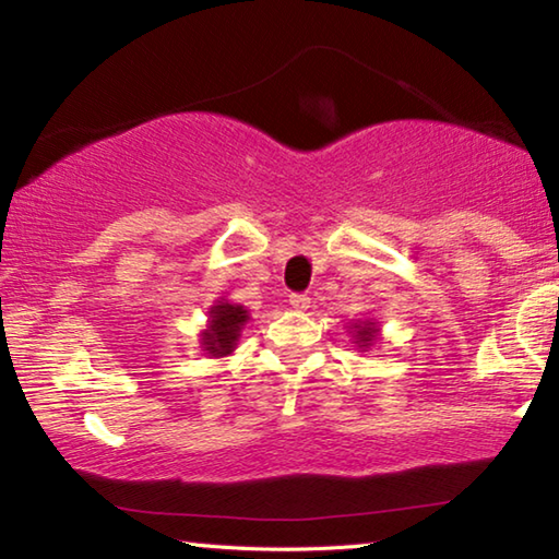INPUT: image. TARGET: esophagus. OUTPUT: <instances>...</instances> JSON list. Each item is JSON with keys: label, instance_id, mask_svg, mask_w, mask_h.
Returning a JSON list of instances; mask_svg holds the SVG:
<instances>
[{"label": "esophagus", "instance_id": "34e87169", "mask_svg": "<svg viewBox=\"0 0 559 559\" xmlns=\"http://www.w3.org/2000/svg\"><path fill=\"white\" fill-rule=\"evenodd\" d=\"M288 302H290L293 310H300V313H302V310L310 308V298L306 296V293H290Z\"/></svg>", "mask_w": 559, "mask_h": 559}]
</instances>
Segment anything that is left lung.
Wrapping results in <instances>:
<instances>
[{
	"instance_id": "left-lung-1",
	"label": "left lung",
	"mask_w": 559,
	"mask_h": 559,
	"mask_svg": "<svg viewBox=\"0 0 559 559\" xmlns=\"http://www.w3.org/2000/svg\"><path fill=\"white\" fill-rule=\"evenodd\" d=\"M357 335H359V343H370V340L374 337V328L372 325H365V328H359L357 330Z\"/></svg>"
}]
</instances>
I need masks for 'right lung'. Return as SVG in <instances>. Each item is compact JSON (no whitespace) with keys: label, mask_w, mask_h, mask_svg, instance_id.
<instances>
[{"label":"right lung","mask_w":559,"mask_h":559,"mask_svg":"<svg viewBox=\"0 0 559 559\" xmlns=\"http://www.w3.org/2000/svg\"><path fill=\"white\" fill-rule=\"evenodd\" d=\"M212 325L204 333V345L210 349V355H229L236 337H239L241 325L249 320L246 310L241 306H231V302H219L210 310Z\"/></svg>","instance_id":"obj_1"}]
</instances>
